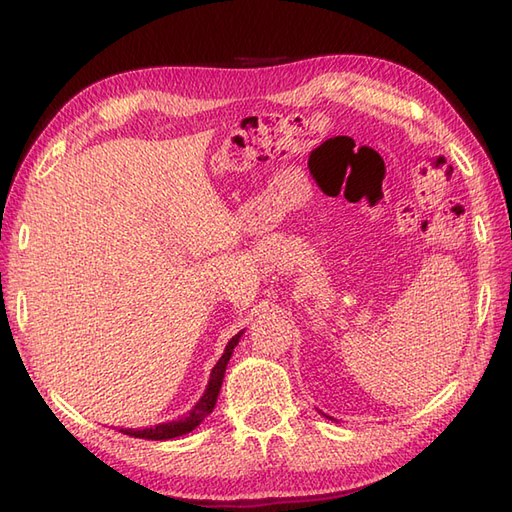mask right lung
I'll return each mask as SVG.
<instances>
[{
    "label": "right lung",
    "instance_id": "obj_1",
    "mask_svg": "<svg viewBox=\"0 0 512 512\" xmlns=\"http://www.w3.org/2000/svg\"><path fill=\"white\" fill-rule=\"evenodd\" d=\"M240 336L242 334L233 336L231 342L227 344V349H224L222 358L218 360L216 366H213L205 395L200 397V401L196 403L194 410H189L187 417H181V419L172 421V423H161V425H154V427H146V430H122V432L128 434V436H135V438H148V441H168V438H176V436H183L187 432H192L196 425H200L213 412V406H216L220 388H222L224 371H227L231 353L237 347V342H240Z\"/></svg>",
    "mask_w": 512,
    "mask_h": 512
}]
</instances>
